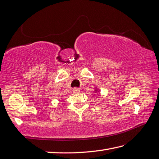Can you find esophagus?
Wrapping results in <instances>:
<instances>
[{
	"mask_svg": "<svg viewBox=\"0 0 159 159\" xmlns=\"http://www.w3.org/2000/svg\"><path fill=\"white\" fill-rule=\"evenodd\" d=\"M80 91V89H79V88H74V89H73V92H74V93H79Z\"/></svg>",
	"mask_w": 159,
	"mask_h": 159,
	"instance_id": "34e87169",
	"label": "esophagus"
}]
</instances>
